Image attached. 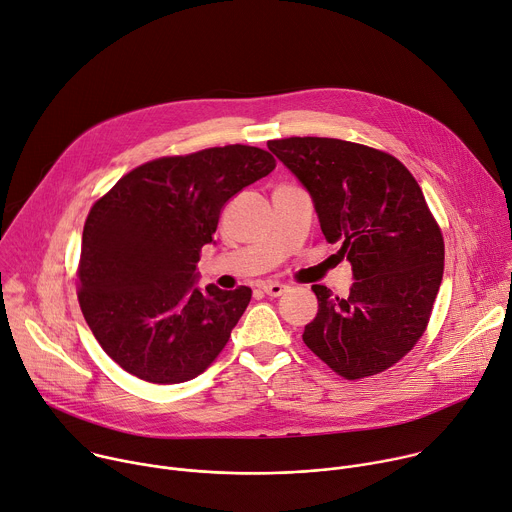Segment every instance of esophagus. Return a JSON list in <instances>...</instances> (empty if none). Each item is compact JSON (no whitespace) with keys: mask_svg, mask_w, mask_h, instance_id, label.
Returning a JSON list of instances; mask_svg holds the SVG:
<instances>
[{"mask_svg":"<svg viewBox=\"0 0 512 512\" xmlns=\"http://www.w3.org/2000/svg\"><path fill=\"white\" fill-rule=\"evenodd\" d=\"M261 290H263L267 296L277 298V296H282V294L288 290V286H286V284H280V282H265V284H261Z\"/></svg>","mask_w":512,"mask_h":512,"instance_id":"obj_1","label":"esophagus"}]
</instances>
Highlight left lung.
Returning <instances> with one entry per match:
<instances>
[{
    "instance_id": "left-lung-1",
    "label": "left lung",
    "mask_w": 512,
    "mask_h": 512,
    "mask_svg": "<svg viewBox=\"0 0 512 512\" xmlns=\"http://www.w3.org/2000/svg\"><path fill=\"white\" fill-rule=\"evenodd\" d=\"M310 192L322 235L353 265L347 298L312 286L318 312L306 347L345 380L398 363L427 331L445 243L421 185L390 153L341 138L267 143Z\"/></svg>"
}]
</instances>
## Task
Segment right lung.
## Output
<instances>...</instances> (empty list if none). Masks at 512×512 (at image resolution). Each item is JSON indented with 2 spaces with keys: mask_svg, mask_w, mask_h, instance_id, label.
<instances>
[{
  "mask_svg": "<svg viewBox=\"0 0 512 512\" xmlns=\"http://www.w3.org/2000/svg\"><path fill=\"white\" fill-rule=\"evenodd\" d=\"M275 169L249 145L159 157L122 175L91 206L77 300L102 349L153 384L188 382L220 355L251 288H194L222 206Z\"/></svg>",
  "mask_w": 512,
  "mask_h": 512,
  "instance_id": "add662e5",
  "label": "right lung"
}]
</instances>
